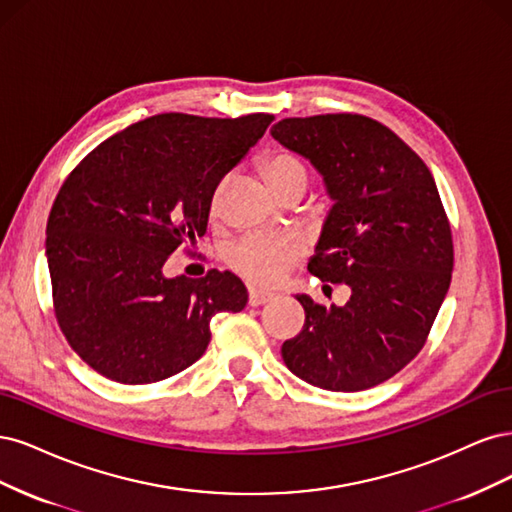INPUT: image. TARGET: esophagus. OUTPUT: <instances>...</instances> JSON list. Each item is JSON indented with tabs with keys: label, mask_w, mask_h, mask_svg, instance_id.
<instances>
[{
	"label": "esophagus",
	"mask_w": 512,
	"mask_h": 512,
	"mask_svg": "<svg viewBox=\"0 0 512 512\" xmlns=\"http://www.w3.org/2000/svg\"><path fill=\"white\" fill-rule=\"evenodd\" d=\"M272 300H274V293H270V291H261V289L249 291V306H263Z\"/></svg>",
	"instance_id": "34e87169"
}]
</instances>
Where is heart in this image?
<instances>
[{"label":"heart","instance_id":"1","mask_svg":"<svg viewBox=\"0 0 512 512\" xmlns=\"http://www.w3.org/2000/svg\"><path fill=\"white\" fill-rule=\"evenodd\" d=\"M259 172L268 180L274 193H283L289 187H308L310 170L306 161L289 151V148H270L259 159ZM223 200V183L214 189L210 210L219 212ZM302 246L298 240L289 236H266L249 234L238 240L232 249L225 253L227 266L238 272L242 278L251 280L255 285H278L287 276V272L300 263Z\"/></svg>","mask_w":512,"mask_h":512}]
</instances>
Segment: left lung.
<instances>
[{"label": "left lung", "mask_w": 512, "mask_h": 512, "mask_svg": "<svg viewBox=\"0 0 512 512\" xmlns=\"http://www.w3.org/2000/svg\"><path fill=\"white\" fill-rule=\"evenodd\" d=\"M272 136L310 159L334 200L308 272L351 287L344 306L298 295L306 321L280 353L327 391L381 385L419 355L451 285L453 236L434 176L364 114L283 119Z\"/></svg>", "instance_id": "8db88e82"}]
</instances>
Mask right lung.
Returning <instances> with one entry per match:
<instances>
[{
	"label": "right lung",
	"mask_w": 512,
	"mask_h": 512,
	"mask_svg": "<svg viewBox=\"0 0 512 512\" xmlns=\"http://www.w3.org/2000/svg\"><path fill=\"white\" fill-rule=\"evenodd\" d=\"M272 114H155L110 136L65 178L46 223L59 329L89 368L148 385L195 364L217 312L249 300L232 272L168 278L163 266L204 236L214 189L266 134Z\"/></svg>",
	"instance_id": "add662e5"
}]
</instances>
